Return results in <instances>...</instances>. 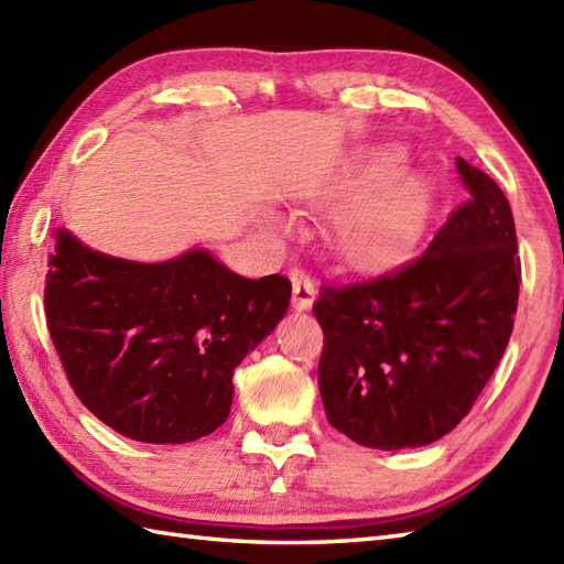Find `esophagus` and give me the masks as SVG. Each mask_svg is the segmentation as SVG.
Returning a JSON list of instances; mask_svg holds the SVG:
<instances>
[{
	"label": "esophagus",
	"mask_w": 564,
	"mask_h": 564,
	"mask_svg": "<svg viewBox=\"0 0 564 564\" xmlns=\"http://www.w3.org/2000/svg\"><path fill=\"white\" fill-rule=\"evenodd\" d=\"M291 281H293V307L295 310H310L315 303L317 289L315 283L310 281V275L301 269L291 271Z\"/></svg>",
	"instance_id": "obj_1"
}]
</instances>
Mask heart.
Listing matches in <instances>:
<instances>
[{
    "mask_svg": "<svg viewBox=\"0 0 564 564\" xmlns=\"http://www.w3.org/2000/svg\"><path fill=\"white\" fill-rule=\"evenodd\" d=\"M394 166L390 158L380 170L370 176L378 178ZM426 215V186L416 176H398L380 188L370 191L364 198L354 200L346 208L337 225L334 237L346 259L361 267H378L412 242Z\"/></svg>",
    "mask_w": 564,
    "mask_h": 564,
    "instance_id": "1",
    "label": "heart"
}]
</instances>
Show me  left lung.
Instances as JSON below:
<instances>
[{
  "label": "left lung",
  "instance_id": "obj_1",
  "mask_svg": "<svg viewBox=\"0 0 564 564\" xmlns=\"http://www.w3.org/2000/svg\"><path fill=\"white\" fill-rule=\"evenodd\" d=\"M467 198L398 269L325 283L317 380L329 424L368 448L426 446L460 424L513 329L521 261L505 191L463 158Z\"/></svg>",
  "mask_w": 564,
  "mask_h": 564
}]
</instances>
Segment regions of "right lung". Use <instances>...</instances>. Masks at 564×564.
Instances as JSON below:
<instances>
[{
  "label": "right lung",
  "instance_id": "obj_1",
  "mask_svg": "<svg viewBox=\"0 0 564 564\" xmlns=\"http://www.w3.org/2000/svg\"><path fill=\"white\" fill-rule=\"evenodd\" d=\"M291 281L242 279L208 251L162 263L99 254L57 232L45 317L72 390L118 434L186 443L218 429L232 373L273 332Z\"/></svg>",
  "mask_w": 564,
  "mask_h": 564
}]
</instances>
